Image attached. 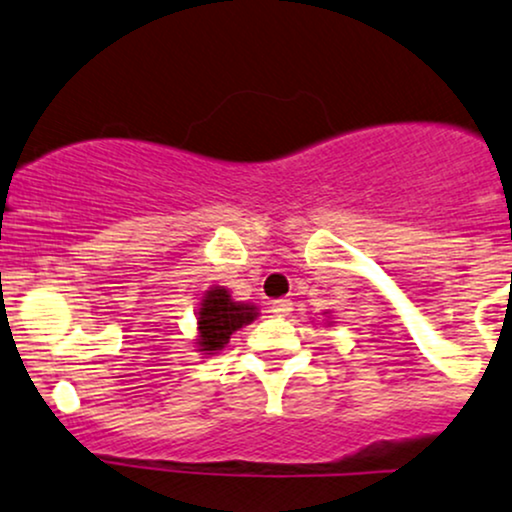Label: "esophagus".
Wrapping results in <instances>:
<instances>
[{
  "label": "esophagus",
  "mask_w": 512,
  "mask_h": 512,
  "mask_svg": "<svg viewBox=\"0 0 512 512\" xmlns=\"http://www.w3.org/2000/svg\"><path fill=\"white\" fill-rule=\"evenodd\" d=\"M293 310V303L289 298H279V301L272 303V313L279 315V317H286Z\"/></svg>",
  "instance_id": "34e87169"
}]
</instances>
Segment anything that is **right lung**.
<instances>
[{"mask_svg":"<svg viewBox=\"0 0 512 512\" xmlns=\"http://www.w3.org/2000/svg\"><path fill=\"white\" fill-rule=\"evenodd\" d=\"M257 315H260L257 305L233 301L228 289L211 286L209 291H204L197 310V351H202L204 356L219 354L231 334L250 325Z\"/></svg>","mask_w":512,"mask_h":512,"instance_id":"add662e5","label":"right lung"}]
</instances>
